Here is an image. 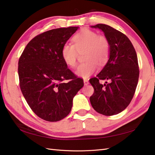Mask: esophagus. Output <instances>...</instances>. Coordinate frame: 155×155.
Masks as SVG:
<instances>
[{"instance_id": "esophagus-1", "label": "esophagus", "mask_w": 155, "mask_h": 155, "mask_svg": "<svg viewBox=\"0 0 155 155\" xmlns=\"http://www.w3.org/2000/svg\"><path fill=\"white\" fill-rule=\"evenodd\" d=\"M83 82H84V84H85V85H87V84H89V80L88 79H86V78H84V79L83 80Z\"/></svg>"}]
</instances>
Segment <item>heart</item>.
<instances>
[{
    "mask_svg": "<svg viewBox=\"0 0 155 155\" xmlns=\"http://www.w3.org/2000/svg\"><path fill=\"white\" fill-rule=\"evenodd\" d=\"M72 45L64 44L61 56L66 65L74 68L77 65L78 53L84 50L85 62L80 64L76 74L82 78H88L93 74L99 66H104L110 57L111 44L108 38L98 35L93 30L84 29L75 34L72 39Z\"/></svg>",
    "mask_w": 155,
    "mask_h": 155,
    "instance_id": "1",
    "label": "heart"
}]
</instances>
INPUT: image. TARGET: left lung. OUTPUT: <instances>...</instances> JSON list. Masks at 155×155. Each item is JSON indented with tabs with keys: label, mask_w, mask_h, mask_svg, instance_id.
<instances>
[{
	"label": "left lung",
	"mask_w": 155,
	"mask_h": 155,
	"mask_svg": "<svg viewBox=\"0 0 155 155\" xmlns=\"http://www.w3.org/2000/svg\"><path fill=\"white\" fill-rule=\"evenodd\" d=\"M104 31L111 44L110 57L96 77L89 80L94 93L90 102L97 112L114 116L128 107L134 97L139 78L138 58L134 46L127 36L110 25L91 26ZM101 80H108L104 85Z\"/></svg>",
	"instance_id": "left-lung-1"
}]
</instances>
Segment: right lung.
Listing matches in <instances>:
<instances>
[{
	"instance_id": "right-lung-1",
	"label": "right lung",
	"mask_w": 155,
	"mask_h": 155,
	"mask_svg": "<svg viewBox=\"0 0 155 155\" xmlns=\"http://www.w3.org/2000/svg\"><path fill=\"white\" fill-rule=\"evenodd\" d=\"M77 29L62 27L40 33L27 44L19 58L21 92L31 110L48 122L67 116L73 97L84 85L83 80L67 68L61 56L63 45Z\"/></svg>"
}]
</instances>
